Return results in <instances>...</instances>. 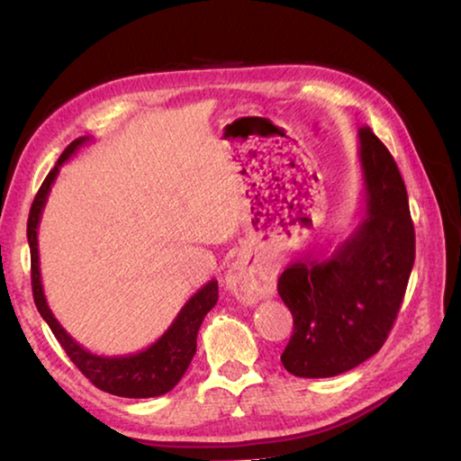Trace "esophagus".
<instances>
[{
    "instance_id": "34e87169",
    "label": "esophagus",
    "mask_w": 461,
    "mask_h": 461,
    "mask_svg": "<svg viewBox=\"0 0 461 461\" xmlns=\"http://www.w3.org/2000/svg\"><path fill=\"white\" fill-rule=\"evenodd\" d=\"M275 267L268 262H249L244 256L231 264L225 275V288L236 296L240 303H252L275 294Z\"/></svg>"
}]
</instances>
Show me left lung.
Returning <instances> with one entry per match:
<instances>
[{"mask_svg":"<svg viewBox=\"0 0 461 461\" xmlns=\"http://www.w3.org/2000/svg\"><path fill=\"white\" fill-rule=\"evenodd\" d=\"M360 223L330 256L288 264L278 294L294 330L280 362L301 378H330L386 341L415 262V228L399 167L370 128L357 131Z\"/></svg>","mask_w":461,"mask_h":461,"instance_id":"8db88e82","label":"left lung"}]
</instances>
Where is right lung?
Here are the masks:
<instances>
[{"instance_id":"1","label":"right lung","mask_w":461,"mask_h":461,"mask_svg":"<svg viewBox=\"0 0 461 461\" xmlns=\"http://www.w3.org/2000/svg\"><path fill=\"white\" fill-rule=\"evenodd\" d=\"M93 138L83 136L67 146V150L60 154L49 176L38 191L28 217V244H30V260H32V293L38 313L54 333V338L71 357L73 364L87 376L99 390H105L109 394L126 396V399H150V396L167 394L173 390L183 374L189 368L194 352H197V333L203 319L215 307L217 303V280H209L194 293L183 309L178 311L175 321L168 330L156 339L152 346H148L142 352L128 356H99L85 349L81 343H77L71 335L65 331L57 317L46 303L42 278H41V256H38V225L44 212L49 193L57 181L59 170L65 162L79 152V148L89 144Z\"/></svg>"}]
</instances>
